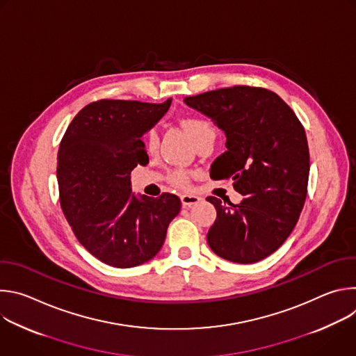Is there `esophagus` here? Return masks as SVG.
Returning a JSON list of instances; mask_svg holds the SVG:
<instances>
[{
  "instance_id": "obj_1",
  "label": "esophagus",
  "mask_w": 356,
  "mask_h": 356,
  "mask_svg": "<svg viewBox=\"0 0 356 356\" xmlns=\"http://www.w3.org/2000/svg\"><path fill=\"white\" fill-rule=\"evenodd\" d=\"M180 200H181V206L183 207H191V206L197 204V202L200 201V197L195 195V194H183L180 197Z\"/></svg>"
}]
</instances>
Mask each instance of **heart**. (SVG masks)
Returning <instances> with one entry per match:
<instances>
[{
  "label": "heart",
  "mask_w": 356,
  "mask_h": 356,
  "mask_svg": "<svg viewBox=\"0 0 356 356\" xmlns=\"http://www.w3.org/2000/svg\"><path fill=\"white\" fill-rule=\"evenodd\" d=\"M181 127L184 128V131L188 134V136L191 138V140L195 143L204 140V139H216V129L213 127V124L206 120V118H201V117H186L181 121ZM146 147L149 150H155L159 145V136L156 129H150L146 135ZM170 180L175 186L184 188L188 186V175L184 172H175L170 176Z\"/></svg>",
  "instance_id": "heart-1"
}]
</instances>
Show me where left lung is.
Masks as SVG:
<instances>
[{"label":"left lung","mask_w":356,"mask_h":356,"mask_svg":"<svg viewBox=\"0 0 356 356\" xmlns=\"http://www.w3.org/2000/svg\"><path fill=\"white\" fill-rule=\"evenodd\" d=\"M225 132L227 150L211 166L216 180L231 179L243 195L217 210L207 242L218 257L255 264L277 250L296 227L307 197L310 152L304 128L273 91L234 86L186 97Z\"/></svg>","instance_id":"obj_1"}]
</instances>
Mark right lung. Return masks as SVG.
<instances>
[{
  "mask_svg": "<svg viewBox=\"0 0 356 356\" xmlns=\"http://www.w3.org/2000/svg\"><path fill=\"white\" fill-rule=\"evenodd\" d=\"M162 104L99 99L67 127L58 152L60 206L79 242L114 268H134L161 250L180 198L131 191V172L147 163L142 135L166 114Z\"/></svg>",
  "mask_w": 356,
  "mask_h": 356,
  "instance_id": "right-lung-1",
  "label": "right lung"
}]
</instances>
